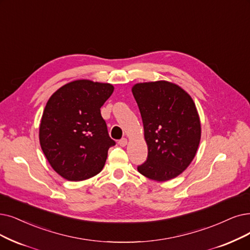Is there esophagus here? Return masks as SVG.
Listing matches in <instances>:
<instances>
[{
	"label": "esophagus",
	"mask_w": 250,
	"mask_h": 250,
	"mask_svg": "<svg viewBox=\"0 0 250 250\" xmlns=\"http://www.w3.org/2000/svg\"><path fill=\"white\" fill-rule=\"evenodd\" d=\"M118 144H119V146H126V145H127V139H126V138L120 139Z\"/></svg>",
	"instance_id": "1"
}]
</instances>
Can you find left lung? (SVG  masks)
Returning <instances> with one entry per match:
<instances>
[{
  "label": "left lung",
  "instance_id": "obj_1",
  "mask_svg": "<svg viewBox=\"0 0 250 250\" xmlns=\"http://www.w3.org/2000/svg\"><path fill=\"white\" fill-rule=\"evenodd\" d=\"M132 93L147 145V159L137 170L152 181H170L191 164L200 144L201 123L195 103L182 87L164 80L137 83Z\"/></svg>",
  "mask_w": 250,
  "mask_h": 250
}]
</instances>
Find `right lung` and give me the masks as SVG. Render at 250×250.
<instances>
[{
  "label": "right lung",
  "mask_w": 250,
  "mask_h": 250,
  "mask_svg": "<svg viewBox=\"0 0 250 250\" xmlns=\"http://www.w3.org/2000/svg\"><path fill=\"white\" fill-rule=\"evenodd\" d=\"M114 92L109 83L69 82L50 96L39 128L42 151L54 171L71 182L85 181L103 170L108 136L101 107Z\"/></svg>",
  "instance_id": "right-lung-1"
}]
</instances>
